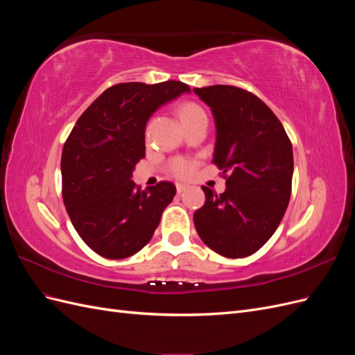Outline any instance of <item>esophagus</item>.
Returning <instances> with one entry per match:
<instances>
[{"label":"esophagus","instance_id":"esophagus-1","mask_svg":"<svg viewBox=\"0 0 355 355\" xmlns=\"http://www.w3.org/2000/svg\"><path fill=\"white\" fill-rule=\"evenodd\" d=\"M187 189H188V187H187V185H184V184H178V185H176L178 194H182V192H185Z\"/></svg>","mask_w":355,"mask_h":355}]
</instances>
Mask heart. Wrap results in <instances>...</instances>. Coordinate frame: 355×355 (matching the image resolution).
Wrapping results in <instances>:
<instances>
[{
  "mask_svg": "<svg viewBox=\"0 0 355 355\" xmlns=\"http://www.w3.org/2000/svg\"><path fill=\"white\" fill-rule=\"evenodd\" d=\"M202 112L204 111L197 103H191V102L184 103L179 108L180 121L184 123V121L189 120L191 116L202 114ZM194 170H196V163L191 159H187V158H175V159H171L168 164V173L176 176V178H180V179H185V178L191 176L192 173H194Z\"/></svg>",
  "mask_w": 355,
  "mask_h": 355,
  "instance_id": "b5f03b06",
  "label": "heart"
}]
</instances>
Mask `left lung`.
I'll return each mask as SVG.
<instances>
[{"label": "left lung", "instance_id": "8db88e82", "mask_svg": "<svg viewBox=\"0 0 355 355\" xmlns=\"http://www.w3.org/2000/svg\"><path fill=\"white\" fill-rule=\"evenodd\" d=\"M216 123L211 163L227 180L223 194L202 187L194 213L200 239L225 257L250 256L271 239L292 194L293 149L283 124L256 94L235 85L194 89Z\"/></svg>", "mask_w": 355, "mask_h": 355}]
</instances>
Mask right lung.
<instances>
[{
    "instance_id": "right-lung-1",
    "label": "right lung",
    "mask_w": 355,
    "mask_h": 355,
    "mask_svg": "<svg viewBox=\"0 0 355 355\" xmlns=\"http://www.w3.org/2000/svg\"><path fill=\"white\" fill-rule=\"evenodd\" d=\"M189 92L185 83H121L75 123L62 151V197L81 240L106 259L149 243L176 194L171 182L141 191L130 179L145 157V125L158 106Z\"/></svg>"
}]
</instances>
